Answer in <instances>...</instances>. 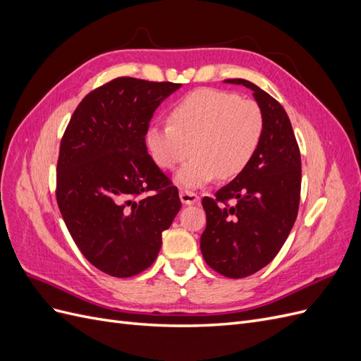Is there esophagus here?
I'll list each match as a JSON object with an SVG mask.
<instances>
[{"instance_id":"1","label":"esophagus","mask_w":361,"mask_h":361,"mask_svg":"<svg viewBox=\"0 0 361 361\" xmlns=\"http://www.w3.org/2000/svg\"><path fill=\"white\" fill-rule=\"evenodd\" d=\"M179 197H180V202L183 204H195V203L200 202L199 195L195 194V192H192V191H188V190H182L179 192Z\"/></svg>"}]
</instances>
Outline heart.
<instances>
[{
  "instance_id": "heart-1",
  "label": "heart",
  "mask_w": 361,
  "mask_h": 361,
  "mask_svg": "<svg viewBox=\"0 0 361 361\" xmlns=\"http://www.w3.org/2000/svg\"><path fill=\"white\" fill-rule=\"evenodd\" d=\"M265 133V116L256 101L236 93L199 89L183 96L169 111V125L150 126L146 146L162 170H179L176 182L199 188L215 178L232 180L247 170Z\"/></svg>"
}]
</instances>
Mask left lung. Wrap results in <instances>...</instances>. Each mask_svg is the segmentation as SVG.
<instances>
[{"label": "left lung", "mask_w": 361, "mask_h": 361, "mask_svg": "<svg viewBox=\"0 0 361 361\" xmlns=\"http://www.w3.org/2000/svg\"><path fill=\"white\" fill-rule=\"evenodd\" d=\"M226 82L243 84L253 92L265 116V133L241 176L218 190L214 197H203L206 228L200 250L206 264L218 274L244 279L267 267L292 231L300 206L301 157L280 102L247 80Z\"/></svg>", "instance_id": "8db88e82"}]
</instances>
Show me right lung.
I'll list each match as a JSON object with an SVG mask.
<instances>
[{"label": "right lung", "mask_w": 361, "mask_h": 361, "mask_svg": "<svg viewBox=\"0 0 361 361\" xmlns=\"http://www.w3.org/2000/svg\"><path fill=\"white\" fill-rule=\"evenodd\" d=\"M179 87L120 76L84 97L63 134L60 212L82 256L108 276L133 277L154 264L182 206L146 147L152 116Z\"/></svg>", "instance_id": "right-lung-1"}]
</instances>
